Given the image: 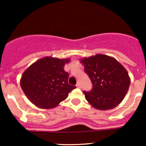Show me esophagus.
I'll return each mask as SVG.
<instances>
[{"instance_id": "1", "label": "esophagus", "mask_w": 146, "mask_h": 146, "mask_svg": "<svg viewBox=\"0 0 146 146\" xmlns=\"http://www.w3.org/2000/svg\"><path fill=\"white\" fill-rule=\"evenodd\" d=\"M76 86L78 87V88H81V86H80V84L79 83V82L77 83V84H76Z\"/></svg>"}]
</instances>
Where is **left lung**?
<instances>
[{"mask_svg": "<svg viewBox=\"0 0 146 146\" xmlns=\"http://www.w3.org/2000/svg\"><path fill=\"white\" fill-rule=\"evenodd\" d=\"M81 62L93 84L90 91H83L87 101L102 110L119 104L130 84L125 68L115 58L102 54L84 58Z\"/></svg>", "mask_w": 146, "mask_h": 146, "instance_id": "obj_1", "label": "left lung"}]
</instances>
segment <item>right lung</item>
<instances>
[{
	"label": "right lung",
	"mask_w": 146,
	"mask_h": 146,
	"mask_svg": "<svg viewBox=\"0 0 146 146\" xmlns=\"http://www.w3.org/2000/svg\"><path fill=\"white\" fill-rule=\"evenodd\" d=\"M69 60L46 58L38 60L22 75L21 86L33 104L41 108L57 106L76 88L68 83V73L64 69Z\"/></svg>",
	"instance_id": "obj_1"
}]
</instances>
